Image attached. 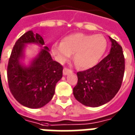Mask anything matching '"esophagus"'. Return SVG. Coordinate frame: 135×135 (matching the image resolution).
Wrapping results in <instances>:
<instances>
[{"label": "esophagus", "mask_w": 135, "mask_h": 135, "mask_svg": "<svg viewBox=\"0 0 135 135\" xmlns=\"http://www.w3.org/2000/svg\"><path fill=\"white\" fill-rule=\"evenodd\" d=\"M72 72V71L70 70V69H69L67 68H64V70H63V74H64V75H67L68 74H70Z\"/></svg>", "instance_id": "34e87169"}]
</instances>
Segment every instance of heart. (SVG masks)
I'll list each match as a JSON object with an SVG mask.
<instances>
[{
  "label": "heart",
  "mask_w": 135,
  "mask_h": 135,
  "mask_svg": "<svg viewBox=\"0 0 135 135\" xmlns=\"http://www.w3.org/2000/svg\"><path fill=\"white\" fill-rule=\"evenodd\" d=\"M107 49L106 39L101 35L74 33L64 37L61 42H55L51 52L64 64L74 53V61L79 68L87 69L100 62Z\"/></svg>",
  "instance_id": "1"
}]
</instances>
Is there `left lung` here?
<instances>
[{
  "label": "left lung",
  "instance_id": "obj_1",
  "mask_svg": "<svg viewBox=\"0 0 135 135\" xmlns=\"http://www.w3.org/2000/svg\"><path fill=\"white\" fill-rule=\"evenodd\" d=\"M111 42L110 53L93 67L77 72L78 82L73 89L74 98L90 107L107 103L118 93L124 73V57L122 47L108 37Z\"/></svg>",
  "mask_w": 135,
  "mask_h": 135
}]
</instances>
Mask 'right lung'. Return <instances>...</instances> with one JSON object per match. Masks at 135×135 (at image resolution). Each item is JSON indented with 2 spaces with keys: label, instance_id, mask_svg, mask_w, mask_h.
Listing matches in <instances>:
<instances>
[{
  "label": "right lung",
  "instance_id": "1",
  "mask_svg": "<svg viewBox=\"0 0 135 135\" xmlns=\"http://www.w3.org/2000/svg\"><path fill=\"white\" fill-rule=\"evenodd\" d=\"M37 44L41 47L28 65L23 63L26 45ZM44 40L32 30L16 42L7 69L8 86L14 98L30 108L43 107L53 98L55 88L63 76V66L53 61Z\"/></svg>",
  "mask_w": 135,
  "mask_h": 135
}]
</instances>
